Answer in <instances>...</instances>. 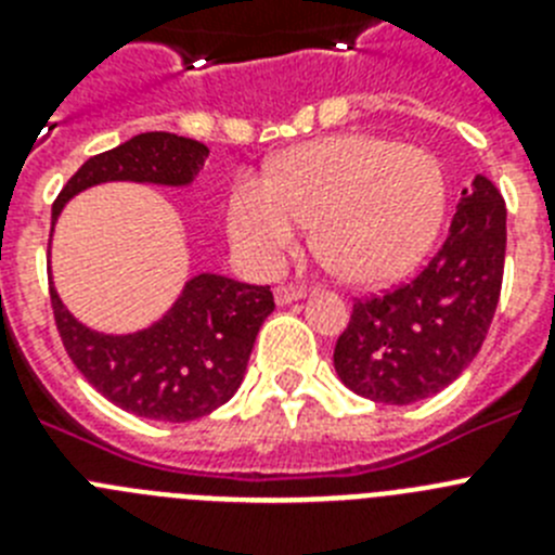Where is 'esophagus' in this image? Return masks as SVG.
Returning <instances> with one entry per match:
<instances>
[{"label": "esophagus", "instance_id": "1", "mask_svg": "<svg viewBox=\"0 0 555 555\" xmlns=\"http://www.w3.org/2000/svg\"><path fill=\"white\" fill-rule=\"evenodd\" d=\"M302 297H306V288L294 286V283H283V286L274 288V300H278V306H288V302L302 300Z\"/></svg>", "mask_w": 555, "mask_h": 555}]
</instances>
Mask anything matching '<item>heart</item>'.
<instances>
[{
  "instance_id": "b5f03b06",
  "label": "heart",
  "mask_w": 555,
  "mask_h": 555,
  "mask_svg": "<svg viewBox=\"0 0 555 555\" xmlns=\"http://www.w3.org/2000/svg\"><path fill=\"white\" fill-rule=\"evenodd\" d=\"M448 210L436 155L380 135H333L288 152L267 183L242 178L228 194V233L263 272L281 269L306 222L347 281L377 286L409 272Z\"/></svg>"
}]
</instances>
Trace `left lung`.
<instances>
[{"label":"left lung","mask_w":555,"mask_h":555,"mask_svg":"<svg viewBox=\"0 0 555 555\" xmlns=\"http://www.w3.org/2000/svg\"><path fill=\"white\" fill-rule=\"evenodd\" d=\"M506 203L483 175L461 191L442 249L414 281L352 302L333 350L341 384L386 405L442 391L478 356L503 286Z\"/></svg>","instance_id":"8db88e82"}]
</instances>
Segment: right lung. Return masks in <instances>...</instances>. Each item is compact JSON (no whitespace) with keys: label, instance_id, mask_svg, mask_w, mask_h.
<instances>
[{"label":"right lung","instance_id":"right-lung-1","mask_svg":"<svg viewBox=\"0 0 555 555\" xmlns=\"http://www.w3.org/2000/svg\"><path fill=\"white\" fill-rule=\"evenodd\" d=\"M208 158V146L175 132H141L88 158L68 178L52 205V224L63 205L100 183L189 185ZM52 313L88 384L113 405L160 423H191L224 405L242 386L249 352L263 320L274 311L269 286H249L203 272L185 283L178 302L155 325L111 336L77 322L49 286Z\"/></svg>","mask_w":555,"mask_h":555}]
</instances>
